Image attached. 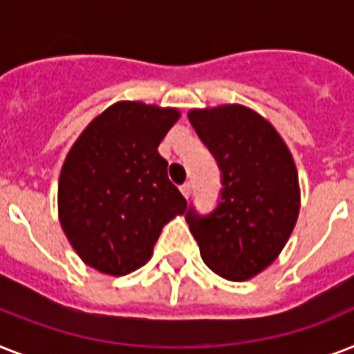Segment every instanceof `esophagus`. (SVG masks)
<instances>
[{
  "label": "esophagus",
  "instance_id": "esophagus-1",
  "mask_svg": "<svg viewBox=\"0 0 354 354\" xmlns=\"http://www.w3.org/2000/svg\"><path fill=\"white\" fill-rule=\"evenodd\" d=\"M180 191H182V194L185 196V198H189V196H191V193H193V185H191L189 182H185L182 187H180Z\"/></svg>",
  "mask_w": 354,
  "mask_h": 354
}]
</instances>
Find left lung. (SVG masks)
<instances>
[{"instance_id": "1", "label": "left lung", "mask_w": 354, "mask_h": 354, "mask_svg": "<svg viewBox=\"0 0 354 354\" xmlns=\"http://www.w3.org/2000/svg\"><path fill=\"white\" fill-rule=\"evenodd\" d=\"M189 121L221 169L211 213L189 205L185 221L213 272L244 281L279 255L299 213L297 172L268 121L239 104L193 110Z\"/></svg>"}]
</instances>
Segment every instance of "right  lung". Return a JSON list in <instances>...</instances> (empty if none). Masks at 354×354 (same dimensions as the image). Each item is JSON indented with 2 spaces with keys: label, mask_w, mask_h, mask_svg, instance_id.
I'll list each match as a JSON object with an SVG mask.
<instances>
[{
  "label": "right lung",
  "mask_w": 354,
  "mask_h": 354,
  "mask_svg": "<svg viewBox=\"0 0 354 354\" xmlns=\"http://www.w3.org/2000/svg\"><path fill=\"white\" fill-rule=\"evenodd\" d=\"M178 118L172 108L118 102L91 121L64 161L60 224L80 259L102 274L143 266L161 227L187 209L158 152Z\"/></svg>",
  "instance_id": "right-lung-1"
}]
</instances>
